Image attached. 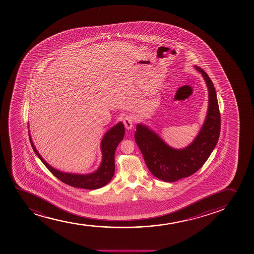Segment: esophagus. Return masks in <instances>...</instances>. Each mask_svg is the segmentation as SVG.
<instances>
[{
	"mask_svg": "<svg viewBox=\"0 0 254 254\" xmlns=\"http://www.w3.org/2000/svg\"><path fill=\"white\" fill-rule=\"evenodd\" d=\"M123 123H124L126 128L130 130V129L133 127V117H131V116H127L123 119Z\"/></svg>",
	"mask_w": 254,
	"mask_h": 254,
	"instance_id": "1",
	"label": "esophagus"
}]
</instances>
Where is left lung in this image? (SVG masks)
Listing matches in <instances>:
<instances>
[{
  "instance_id": "8db88e82",
  "label": "left lung",
  "mask_w": 254,
  "mask_h": 254,
  "mask_svg": "<svg viewBox=\"0 0 254 254\" xmlns=\"http://www.w3.org/2000/svg\"><path fill=\"white\" fill-rule=\"evenodd\" d=\"M202 74L208 91V111L202 127L189 145L175 148L148 126H136L135 141L142 152L148 170L158 179L174 183L198 171L213 152L220 132V113L214 84L205 71L194 66Z\"/></svg>"
}]
</instances>
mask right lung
Here are the masks:
<instances>
[{
  "instance_id": "1",
  "label": "right lung",
  "mask_w": 254,
  "mask_h": 254,
  "mask_svg": "<svg viewBox=\"0 0 254 254\" xmlns=\"http://www.w3.org/2000/svg\"><path fill=\"white\" fill-rule=\"evenodd\" d=\"M124 134L125 128L122 122L109 129L104 135L100 143L102 160L99 168L92 173L77 174L61 171L49 165L35 148L29 130V140L34 153L55 177L62 181L63 183L73 188H83L89 190L103 188L104 186L108 184L110 181L112 179L115 173V152L118 144L123 139Z\"/></svg>"
}]
</instances>
